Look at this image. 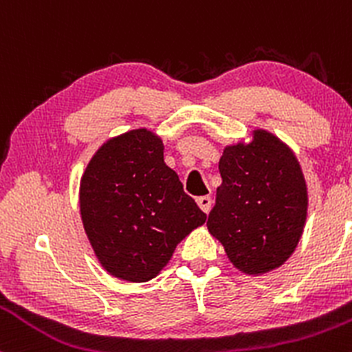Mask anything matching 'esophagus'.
I'll list each match as a JSON object with an SVG mask.
<instances>
[{"label": "esophagus", "mask_w": 352, "mask_h": 352, "mask_svg": "<svg viewBox=\"0 0 352 352\" xmlns=\"http://www.w3.org/2000/svg\"><path fill=\"white\" fill-rule=\"evenodd\" d=\"M197 204H199V207L201 208V212L208 213L210 210H212V199H210L208 195L199 197V199H197Z\"/></svg>", "instance_id": "34e87169"}]
</instances>
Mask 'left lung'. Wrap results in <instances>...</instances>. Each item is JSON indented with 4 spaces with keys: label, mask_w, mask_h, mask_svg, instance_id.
Wrapping results in <instances>:
<instances>
[{
    "label": "left lung",
    "mask_w": 352,
    "mask_h": 352,
    "mask_svg": "<svg viewBox=\"0 0 352 352\" xmlns=\"http://www.w3.org/2000/svg\"><path fill=\"white\" fill-rule=\"evenodd\" d=\"M208 232L245 274H263L292 256L308 215V188L292 148L254 129L250 142L227 145Z\"/></svg>",
    "instance_id": "obj_1"
}]
</instances>
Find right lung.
<instances>
[{
	"instance_id": "add662e5",
	"label": "right lung",
	"mask_w": 352,
	"mask_h": 352,
	"mask_svg": "<svg viewBox=\"0 0 352 352\" xmlns=\"http://www.w3.org/2000/svg\"><path fill=\"white\" fill-rule=\"evenodd\" d=\"M79 207L99 263L131 283L155 278L177 245L207 220L165 165L162 139L148 129L100 145L80 179Z\"/></svg>"
}]
</instances>
